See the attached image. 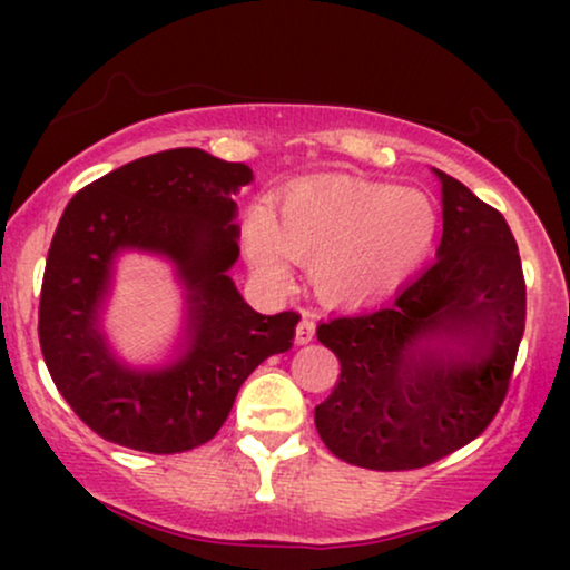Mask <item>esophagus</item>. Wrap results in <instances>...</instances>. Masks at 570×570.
<instances>
[{
	"mask_svg": "<svg viewBox=\"0 0 570 570\" xmlns=\"http://www.w3.org/2000/svg\"><path fill=\"white\" fill-rule=\"evenodd\" d=\"M313 337H316V324H313L311 316H303L297 324V332H294V343L307 345Z\"/></svg>",
	"mask_w": 570,
	"mask_h": 570,
	"instance_id": "34e87169",
	"label": "esophagus"
}]
</instances>
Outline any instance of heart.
<instances>
[{"label":"heart","mask_w":570,"mask_h":570,"mask_svg":"<svg viewBox=\"0 0 570 570\" xmlns=\"http://www.w3.org/2000/svg\"><path fill=\"white\" fill-rule=\"evenodd\" d=\"M434 233L436 212L426 195L324 179L292 187L276 214L252 208L244 246L254 271L273 284L286 281L294 257L313 265L326 299H364L407 276Z\"/></svg>","instance_id":"1"}]
</instances>
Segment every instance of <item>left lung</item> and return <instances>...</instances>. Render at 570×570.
Instances as JSON below:
<instances>
[{
    "label": "left lung",
    "instance_id": "8db88e82",
    "mask_svg": "<svg viewBox=\"0 0 570 570\" xmlns=\"http://www.w3.org/2000/svg\"><path fill=\"white\" fill-rule=\"evenodd\" d=\"M431 171L442 185L434 263L394 303L316 330L340 358L335 389L316 407L318 436L340 461L375 472L429 466L476 440L503 404L525 330V278L507 219Z\"/></svg>",
    "mask_w": 570,
    "mask_h": 570
}]
</instances>
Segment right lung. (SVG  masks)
<instances>
[{
    "instance_id": "add662e5",
    "label": "right lung",
    "mask_w": 570,
    "mask_h": 570,
    "mask_svg": "<svg viewBox=\"0 0 570 570\" xmlns=\"http://www.w3.org/2000/svg\"><path fill=\"white\" fill-rule=\"evenodd\" d=\"M252 168L195 147L166 149L90 181L58 222L39 297V345L56 389L88 429L141 453L200 448L273 353L292 348L299 313L263 316L227 271L238 259L233 193ZM163 253L190 289L188 351L174 368L116 364L97 332L116 254Z\"/></svg>"
}]
</instances>
